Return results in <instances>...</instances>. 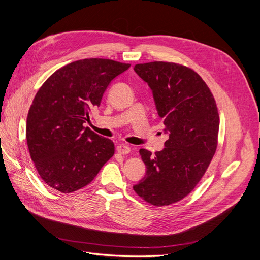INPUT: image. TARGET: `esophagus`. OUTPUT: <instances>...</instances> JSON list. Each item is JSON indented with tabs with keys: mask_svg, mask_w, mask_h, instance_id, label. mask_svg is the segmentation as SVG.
<instances>
[{
	"mask_svg": "<svg viewBox=\"0 0 260 260\" xmlns=\"http://www.w3.org/2000/svg\"><path fill=\"white\" fill-rule=\"evenodd\" d=\"M117 152L119 154L125 155V154H129L130 153V147L125 144H119L117 146Z\"/></svg>",
	"mask_w": 260,
	"mask_h": 260,
	"instance_id": "obj_1",
	"label": "esophagus"
}]
</instances>
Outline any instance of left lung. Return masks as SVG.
Listing matches in <instances>:
<instances>
[{"label":"left lung","instance_id":"left-lung-1","mask_svg":"<svg viewBox=\"0 0 260 260\" xmlns=\"http://www.w3.org/2000/svg\"><path fill=\"white\" fill-rule=\"evenodd\" d=\"M135 72L151 88L169 139L155 155L140 149L146 172L133 190L154 206H167L193 191L215 155L216 101L200 75L185 66L152 61L136 65Z\"/></svg>","mask_w":260,"mask_h":260}]
</instances>
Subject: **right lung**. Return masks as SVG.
I'll use <instances>...</instances> for the list:
<instances>
[{
    "label": "right lung",
    "mask_w": 260,
    "mask_h": 260,
    "mask_svg": "<svg viewBox=\"0 0 260 260\" xmlns=\"http://www.w3.org/2000/svg\"><path fill=\"white\" fill-rule=\"evenodd\" d=\"M130 64L85 58L56 70L30 106L26 138L31 159L44 182L61 193L88 185L115 153L112 140L84 122L107 86Z\"/></svg>",
    "instance_id": "obj_1"
}]
</instances>
